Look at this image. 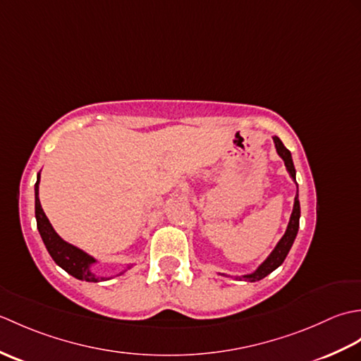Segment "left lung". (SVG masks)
I'll use <instances>...</instances> for the list:
<instances>
[{"label":"left lung","mask_w":361,"mask_h":361,"mask_svg":"<svg viewBox=\"0 0 361 361\" xmlns=\"http://www.w3.org/2000/svg\"><path fill=\"white\" fill-rule=\"evenodd\" d=\"M273 141H274L276 152H278V155L282 158L283 164H286V167H287L288 175L291 176V180L295 181V185L298 188L296 171H295L293 159H291L290 150L286 149V145L282 144V141L279 140L278 136H273ZM299 217H301V206H299V197H298V189H296L293 211H291V216H290V220H288L287 229H286V233H283V235L281 237V240L276 243L274 250L270 252V255H268V257L256 268L255 271H251L248 274L235 276V279H243V281H248V282H256V281L264 279L265 276H268L271 271H274L278 267H281L283 260H286L287 255H288L291 245H293V242L296 239V234H298V229H299ZM224 276H228V274L224 273Z\"/></svg>","instance_id":"left-lung-1"}]
</instances>
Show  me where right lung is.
Here are the masks:
<instances>
[{"label":"right lung","instance_id":"right-lung-1","mask_svg":"<svg viewBox=\"0 0 361 361\" xmlns=\"http://www.w3.org/2000/svg\"><path fill=\"white\" fill-rule=\"evenodd\" d=\"M38 186H40V173L37 175V183H35V219H37V228L38 233L42 235V240L44 243L46 250L51 255V257L54 259L60 268L74 276L75 279L79 281H87V282H101V281H109L114 276H121L122 273H126L130 267L127 265L126 268L114 274V276H99L93 271V267L99 262L96 257H93L88 252H85L83 250L74 247V245L68 243L66 240H63L60 237L56 229L52 228L51 221L46 217V214L42 208L40 198H38Z\"/></svg>","mask_w":361,"mask_h":361}]
</instances>
